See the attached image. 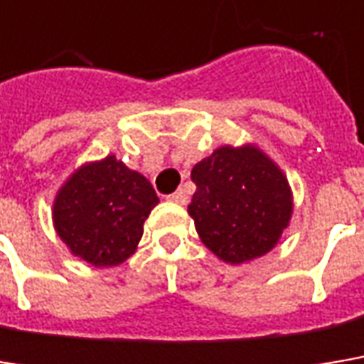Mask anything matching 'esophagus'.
I'll list each match as a JSON object with an SVG mask.
<instances>
[{
  "label": "esophagus",
  "mask_w": 364,
  "mask_h": 364,
  "mask_svg": "<svg viewBox=\"0 0 364 364\" xmlns=\"http://www.w3.org/2000/svg\"><path fill=\"white\" fill-rule=\"evenodd\" d=\"M168 200L175 203H181L183 205V203H187L189 198H187V191H185V189H177L175 193H171V196H168Z\"/></svg>",
  "instance_id": "esophagus-1"
}]
</instances>
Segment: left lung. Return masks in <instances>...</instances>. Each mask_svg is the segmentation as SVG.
<instances>
[{"label":"left lung","instance_id":"1","mask_svg":"<svg viewBox=\"0 0 364 364\" xmlns=\"http://www.w3.org/2000/svg\"><path fill=\"white\" fill-rule=\"evenodd\" d=\"M187 208L203 245L228 264H243L278 243L292 214L289 181L253 146L218 148L191 171Z\"/></svg>","mask_w":364,"mask_h":364}]
</instances>
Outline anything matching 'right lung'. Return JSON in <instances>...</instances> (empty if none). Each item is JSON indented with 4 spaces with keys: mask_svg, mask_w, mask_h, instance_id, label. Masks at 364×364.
Here are the masks:
<instances>
[{
    "mask_svg": "<svg viewBox=\"0 0 364 364\" xmlns=\"http://www.w3.org/2000/svg\"><path fill=\"white\" fill-rule=\"evenodd\" d=\"M159 203L150 181L115 156L75 171L53 205L57 235L72 253L97 267L125 262Z\"/></svg>",
    "mask_w": 364,
    "mask_h": 364,
    "instance_id": "right-lung-1",
    "label": "right lung"
}]
</instances>
